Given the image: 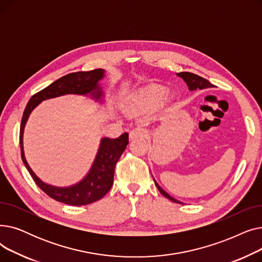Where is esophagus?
<instances>
[{
    "mask_svg": "<svg viewBox=\"0 0 262 262\" xmlns=\"http://www.w3.org/2000/svg\"><path fill=\"white\" fill-rule=\"evenodd\" d=\"M147 136V133L145 129L140 128V127H136L133 130H130L129 133V139L130 140H136L138 138H145Z\"/></svg>",
    "mask_w": 262,
    "mask_h": 262,
    "instance_id": "34e87169",
    "label": "esophagus"
}]
</instances>
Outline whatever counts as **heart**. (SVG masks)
Returning a JSON list of instances; mask_svg holds the SVG:
<instances>
[{"instance_id":"heart-1","label":"heart","mask_w":262,"mask_h":262,"mask_svg":"<svg viewBox=\"0 0 262 262\" xmlns=\"http://www.w3.org/2000/svg\"><path fill=\"white\" fill-rule=\"evenodd\" d=\"M167 94V89L159 85H149L135 95L133 105L138 109H149L158 106Z\"/></svg>"}]
</instances>
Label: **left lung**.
<instances>
[{
	"mask_svg": "<svg viewBox=\"0 0 262 262\" xmlns=\"http://www.w3.org/2000/svg\"><path fill=\"white\" fill-rule=\"evenodd\" d=\"M176 75H177L178 77L183 78V80L186 82L187 86H188V89H189L190 91H194V90H198V89H201V90H202V89H207V88H212V87H214L209 80L205 79V78H203V77H201V76H199V75H196V74H193V73H190V72H180V73H176ZM152 176H153V175H152ZM153 180H154V183H155L156 187L158 188L159 192H160V193H161L163 196H166L167 199H169L170 201H172V202H174V203L183 204L181 201H178V200L174 199L173 196H171V195L168 193V192L164 191V190L158 185V183L156 182V180H155L154 177H153Z\"/></svg>",
	"mask_w": 262,
	"mask_h": 262,
	"instance_id": "obj_1",
	"label": "left lung"
}]
</instances>
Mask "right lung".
I'll use <instances>...</instances> for the list:
<instances>
[{
  "mask_svg": "<svg viewBox=\"0 0 262 262\" xmlns=\"http://www.w3.org/2000/svg\"><path fill=\"white\" fill-rule=\"evenodd\" d=\"M105 75L106 70L104 69H96L89 72L70 73L55 80L50 86L33 95L25 107L20 127V146L23 163L37 186L57 202L72 206H82L101 200L114 184L116 164L128 144V134L124 133L116 139H110L107 137L101 138L92 166L85 177L74 185L58 187L40 180L26 161L23 147V134L26 122L33 110L40 103L67 94L90 96L96 103L104 104L105 93L100 81Z\"/></svg>",
  "mask_w": 262,
  "mask_h": 262,
  "instance_id": "1",
  "label": "right lung"
}]
</instances>
